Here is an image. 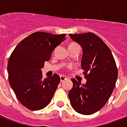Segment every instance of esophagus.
Listing matches in <instances>:
<instances>
[{
  "label": "esophagus",
  "mask_w": 127,
  "mask_h": 127,
  "mask_svg": "<svg viewBox=\"0 0 127 127\" xmlns=\"http://www.w3.org/2000/svg\"><path fill=\"white\" fill-rule=\"evenodd\" d=\"M67 78H66L65 76H64V75H61V82H63L64 81H65Z\"/></svg>",
  "instance_id": "obj_1"
}]
</instances>
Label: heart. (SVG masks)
Listing matches in <instances>:
<instances>
[{"instance_id": "obj_1", "label": "heart", "mask_w": 127, "mask_h": 127, "mask_svg": "<svg viewBox=\"0 0 127 127\" xmlns=\"http://www.w3.org/2000/svg\"><path fill=\"white\" fill-rule=\"evenodd\" d=\"M75 46H79L77 44H75V43H72V44H71L70 45H69V47H75ZM80 47V46H79Z\"/></svg>"}]
</instances>
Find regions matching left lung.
Segmentation results:
<instances>
[{"label": "left lung", "mask_w": 127, "mask_h": 127, "mask_svg": "<svg viewBox=\"0 0 127 127\" xmlns=\"http://www.w3.org/2000/svg\"><path fill=\"white\" fill-rule=\"evenodd\" d=\"M69 36L82 47L81 67L86 79L84 84L72 79L69 100L77 113L93 114L105 105L113 93L117 66L111 50L95 34H69Z\"/></svg>", "instance_id": "1"}]
</instances>
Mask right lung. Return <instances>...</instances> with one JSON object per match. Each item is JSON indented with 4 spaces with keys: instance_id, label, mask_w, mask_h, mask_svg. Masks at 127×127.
Segmentation results:
<instances>
[{
    "instance_id": "add662e5",
    "label": "right lung",
    "mask_w": 127,
    "mask_h": 127,
    "mask_svg": "<svg viewBox=\"0 0 127 127\" xmlns=\"http://www.w3.org/2000/svg\"><path fill=\"white\" fill-rule=\"evenodd\" d=\"M65 34L36 32L21 41L7 64L9 84L21 103L31 110H39L52 100L61 77L57 74L43 79L41 69L52 52L65 40Z\"/></svg>"
}]
</instances>
